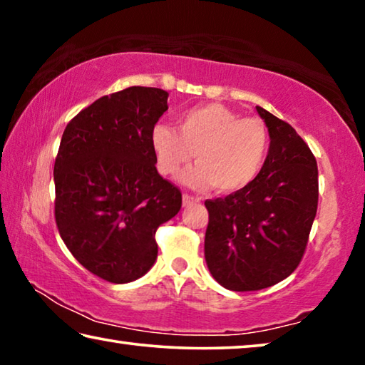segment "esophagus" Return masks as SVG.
<instances>
[{
  "label": "esophagus",
  "mask_w": 365,
  "mask_h": 365,
  "mask_svg": "<svg viewBox=\"0 0 365 365\" xmlns=\"http://www.w3.org/2000/svg\"><path fill=\"white\" fill-rule=\"evenodd\" d=\"M182 200H183V206H185V207L193 206V205H197V202H200V197H196V196H193V195H187V193L183 195Z\"/></svg>",
  "instance_id": "esophagus-1"
}]
</instances>
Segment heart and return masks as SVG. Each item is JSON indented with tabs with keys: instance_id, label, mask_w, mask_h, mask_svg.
<instances>
[{
	"instance_id": "heart-1",
	"label": "heart",
	"mask_w": 365,
	"mask_h": 365,
	"mask_svg": "<svg viewBox=\"0 0 365 365\" xmlns=\"http://www.w3.org/2000/svg\"><path fill=\"white\" fill-rule=\"evenodd\" d=\"M151 145L164 175H178L196 158L197 165L183 175L185 183L195 188L214 185L222 193H233L261 174L270 138L261 119H242L224 104L209 103L185 110L178 130L165 123L154 125Z\"/></svg>"
}]
</instances>
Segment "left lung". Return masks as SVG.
Here are the masks:
<instances>
[{
  "label": "left lung",
  "mask_w": 365,
  "mask_h": 365,
  "mask_svg": "<svg viewBox=\"0 0 365 365\" xmlns=\"http://www.w3.org/2000/svg\"><path fill=\"white\" fill-rule=\"evenodd\" d=\"M270 146L250 187L207 200L206 264L232 292H256L287 279L306 251L319 201L317 163L285 120L256 106Z\"/></svg>",
  "instance_id": "left-lung-1"
}]
</instances>
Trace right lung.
I'll return each mask as SVG.
<instances>
[{"instance_id":"add662e5","label":"right lung","mask_w":365,"mask_h":365,"mask_svg":"<svg viewBox=\"0 0 365 365\" xmlns=\"http://www.w3.org/2000/svg\"><path fill=\"white\" fill-rule=\"evenodd\" d=\"M168 91L130 86L103 96L67 123L54 163V217L86 270L110 283L143 277L158 257V227L182 193L158 174L151 132Z\"/></svg>"}]
</instances>
